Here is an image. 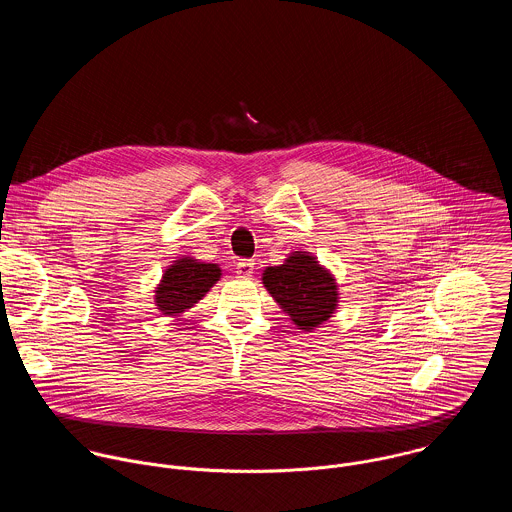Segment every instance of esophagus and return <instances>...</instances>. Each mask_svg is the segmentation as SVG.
<instances>
[{"label":"esophagus","mask_w":512,"mask_h":512,"mask_svg":"<svg viewBox=\"0 0 512 512\" xmlns=\"http://www.w3.org/2000/svg\"><path fill=\"white\" fill-rule=\"evenodd\" d=\"M254 274V260H240L236 264V276L242 280H248Z\"/></svg>","instance_id":"obj_1"}]
</instances>
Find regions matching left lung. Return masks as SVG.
Instances as JSON below:
<instances>
[{"label":"left lung","mask_w":512,"mask_h":512,"mask_svg":"<svg viewBox=\"0 0 512 512\" xmlns=\"http://www.w3.org/2000/svg\"><path fill=\"white\" fill-rule=\"evenodd\" d=\"M262 284L301 331H313L333 317L339 288L333 274L311 252H292L284 264L268 266Z\"/></svg>","instance_id":"obj_1"}]
</instances>
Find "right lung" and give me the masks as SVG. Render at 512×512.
<instances>
[{
  "mask_svg": "<svg viewBox=\"0 0 512 512\" xmlns=\"http://www.w3.org/2000/svg\"><path fill=\"white\" fill-rule=\"evenodd\" d=\"M219 264H207L191 256L177 258L161 276L155 288V305L161 315L179 317L220 280Z\"/></svg>",
  "mask_w": 512,
  "mask_h": 512,
  "instance_id": "1",
  "label": "right lung"
}]
</instances>
